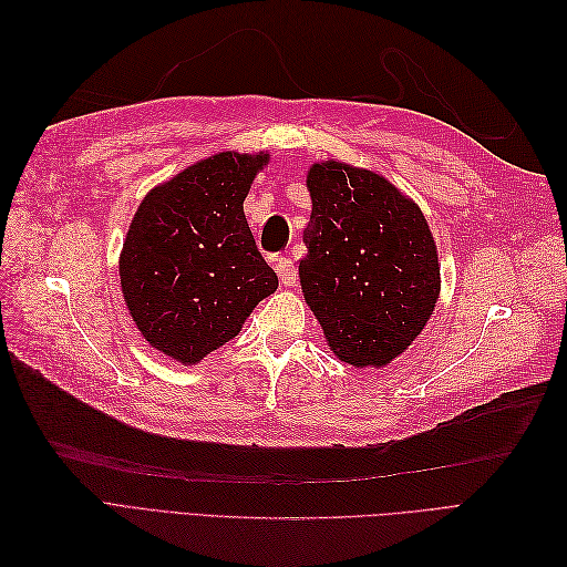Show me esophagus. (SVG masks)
<instances>
[{
	"label": "esophagus",
	"mask_w": 567,
	"mask_h": 567,
	"mask_svg": "<svg viewBox=\"0 0 567 567\" xmlns=\"http://www.w3.org/2000/svg\"><path fill=\"white\" fill-rule=\"evenodd\" d=\"M274 267H277V274L281 277V284L284 286H293L296 284V279H298V271H296V265L290 262V257H277V260H274Z\"/></svg>",
	"instance_id": "esophagus-1"
}]
</instances>
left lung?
I'll return each instance as SVG.
<instances>
[{"mask_svg":"<svg viewBox=\"0 0 567 567\" xmlns=\"http://www.w3.org/2000/svg\"><path fill=\"white\" fill-rule=\"evenodd\" d=\"M302 296L329 348L352 367H385L431 319L440 296L433 234L419 205L371 169L338 161L307 173Z\"/></svg>","mask_w":567,"mask_h":567,"instance_id":"obj_1","label":"left lung"}]
</instances>
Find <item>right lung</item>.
Instances as JSON below:
<instances>
[{
	"instance_id": "add662e5",
	"label": "right lung",
	"mask_w": 567,
	"mask_h": 567,
	"mask_svg": "<svg viewBox=\"0 0 567 567\" xmlns=\"http://www.w3.org/2000/svg\"><path fill=\"white\" fill-rule=\"evenodd\" d=\"M269 153L221 151L140 203L120 252V286L148 346L198 364L241 331L279 286L244 215Z\"/></svg>"
}]
</instances>
